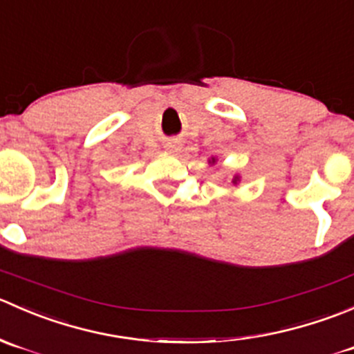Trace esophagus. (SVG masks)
Here are the masks:
<instances>
[{
	"mask_svg": "<svg viewBox=\"0 0 354 354\" xmlns=\"http://www.w3.org/2000/svg\"><path fill=\"white\" fill-rule=\"evenodd\" d=\"M167 149H169V151H177L178 146H177V145H172V142H170V145L167 146Z\"/></svg>",
	"mask_w": 354,
	"mask_h": 354,
	"instance_id": "esophagus-1",
	"label": "esophagus"
}]
</instances>
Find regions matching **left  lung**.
Here are the masks:
<instances>
[{
	"label": "left lung",
	"instance_id": "left-lung-1",
	"mask_svg": "<svg viewBox=\"0 0 354 354\" xmlns=\"http://www.w3.org/2000/svg\"><path fill=\"white\" fill-rule=\"evenodd\" d=\"M209 163H213V165H215V163H216L215 156H212V160H209ZM239 182H241V176H237V174H236V176L232 177V184L237 185V184H239Z\"/></svg>",
	"mask_w": 354,
	"mask_h": 354
}]
</instances>
